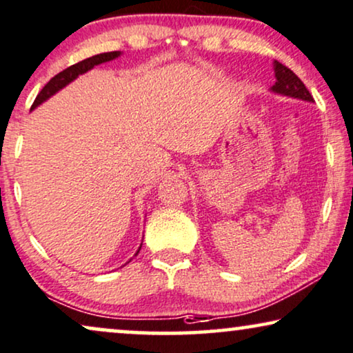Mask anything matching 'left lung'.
Returning <instances> with one entry per match:
<instances>
[{"label":"left lung","mask_w":353,"mask_h":353,"mask_svg":"<svg viewBox=\"0 0 353 353\" xmlns=\"http://www.w3.org/2000/svg\"><path fill=\"white\" fill-rule=\"evenodd\" d=\"M274 72H276V83L271 90L281 95H288L294 98H300L305 101H313L312 93L303 85V82L295 75L289 68L281 64L279 61H274Z\"/></svg>","instance_id":"left-lung-1"}]
</instances>
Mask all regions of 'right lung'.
<instances>
[{
  "instance_id": "1",
  "label": "right lung",
  "mask_w": 353,
  "mask_h": 353,
  "mask_svg": "<svg viewBox=\"0 0 353 353\" xmlns=\"http://www.w3.org/2000/svg\"><path fill=\"white\" fill-rule=\"evenodd\" d=\"M119 54H121L119 51H110V53L95 54V56H92V58H87V59L81 61V63L72 64V65H69L68 69L61 70L59 74H56L54 77L51 79V81H50L48 83H46V85H45L43 88H41V92H40L39 95H37V98H35L34 105H32V110L39 106L40 103H43V101L46 100V98H50L51 95H54L56 92L61 90V88L68 85L69 82H72L75 77H79V75H81V74L87 72V70H90V69L93 68V65H98V64H101V63H106V61L114 59V58H117V56H119ZM139 250H140V248H139ZM137 253H139V252H137Z\"/></svg>"
}]
</instances>
